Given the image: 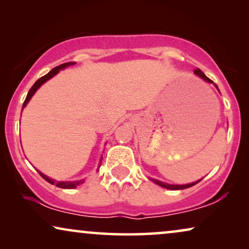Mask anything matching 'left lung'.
I'll return each mask as SVG.
<instances>
[{"instance_id":"obj_1","label":"left lung","mask_w":249,"mask_h":249,"mask_svg":"<svg viewBox=\"0 0 249 249\" xmlns=\"http://www.w3.org/2000/svg\"><path fill=\"white\" fill-rule=\"evenodd\" d=\"M194 73L196 74V76H198L199 78H202L203 80H205V81H207V83H212L213 84V81L210 79V78H207L205 74H204V72L200 69H195L194 70ZM215 87L217 88V86L215 85ZM151 180L153 182H155L156 185H159V186H161V187H163V188H166V189H171V190H180V189H186V188H189V187H193L194 185H196V183H198L200 180H198V181H196V182H193V183H187V185H170V183H165V182H162V181H160V180H156V179H152L151 178Z\"/></svg>"}]
</instances>
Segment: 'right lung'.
I'll return each mask as SVG.
<instances>
[{"label": "right lung", "mask_w": 249, "mask_h": 249, "mask_svg": "<svg viewBox=\"0 0 249 249\" xmlns=\"http://www.w3.org/2000/svg\"><path fill=\"white\" fill-rule=\"evenodd\" d=\"M73 64H76V62H67V63L60 64V66L53 68V69L51 70L49 73L45 74V76H43L42 78H39V79L37 80L36 83L33 85V87L30 88L29 91H28V94H27L26 100H25V102H23L22 108L26 107L27 103H28V102L30 101V98L33 97V95L36 93V90L38 89V88H39L40 86H42V85H43L44 83H46L47 80L51 79V78L55 76V74H56L57 72H59L60 70H63L64 68H67V67H69V66H73ZM101 161H102V160H101ZM38 173H39L40 176H42L43 179H45L47 182L51 183V185H55L56 187H60V188H64V189H73V188H76V187H78L79 185H81V183H84V181H85V179L74 180V181H56V180L49 178V177L45 176V175H44V173H42L40 171H38Z\"/></svg>", "instance_id": "1"}]
</instances>
